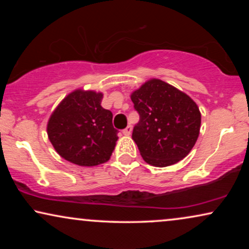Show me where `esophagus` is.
I'll return each mask as SVG.
<instances>
[{
	"mask_svg": "<svg viewBox=\"0 0 249 249\" xmlns=\"http://www.w3.org/2000/svg\"><path fill=\"white\" fill-rule=\"evenodd\" d=\"M131 131H132V127H131V125H128L127 128H124V130H122V132H124V136H129V135L131 134Z\"/></svg>",
	"mask_w": 249,
	"mask_h": 249,
	"instance_id": "1",
	"label": "esophagus"
}]
</instances>
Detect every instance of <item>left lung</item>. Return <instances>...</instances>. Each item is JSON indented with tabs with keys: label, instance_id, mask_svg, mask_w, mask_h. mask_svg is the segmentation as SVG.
Masks as SVG:
<instances>
[{
	"label": "left lung",
	"instance_id": "obj_1",
	"mask_svg": "<svg viewBox=\"0 0 249 249\" xmlns=\"http://www.w3.org/2000/svg\"><path fill=\"white\" fill-rule=\"evenodd\" d=\"M130 97L139 113L132 139L144 161L164 168L186 158L200 129V112L195 102L160 79L146 81Z\"/></svg>",
	"mask_w": 249,
	"mask_h": 249
}]
</instances>
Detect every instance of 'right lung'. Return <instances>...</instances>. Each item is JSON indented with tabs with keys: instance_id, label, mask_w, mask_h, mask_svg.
Wrapping results in <instances>:
<instances>
[{
	"instance_id": "obj_1",
	"label": "right lung",
	"mask_w": 249,
	"mask_h": 249,
	"mask_svg": "<svg viewBox=\"0 0 249 249\" xmlns=\"http://www.w3.org/2000/svg\"><path fill=\"white\" fill-rule=\"evenodd\" d=\"M103 94L76 89L57 105L47 122V135L61 158L80 166L110 160L118 141L111 111L102 107Z\"/></svg>"
}]
</instances>
